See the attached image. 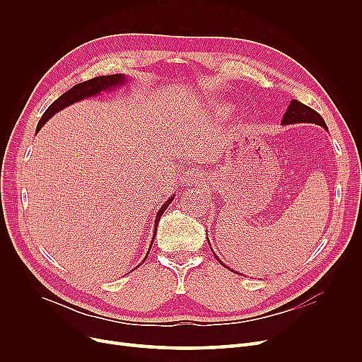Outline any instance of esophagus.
Returning <instances> with one entry per match:
<instances>
[{
	"mask_svg": "<svg viewBox=\"0 0 362 362\" xmlns=\"http://www.w3.org/2000/svg\"><path fill=\"white\" fill-rule=\"evenodd\" d=\"M199 179H201L199 171L189 170V171H186V173L180 177V185H182V186H192V185H195Z\"/></svg>",
	"mask_w": 362,
	"mask_h": 362,
	"instance_id": "esophagus-1",
	"label": "esophagus"
}]
</instances>
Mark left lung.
<instances>
[{"label": "left lung", "instance_id": "obj_1", "mask_svg": "<svg viewBox=\"0 0 362 362\" xmlns=\"http://www.w3.org/2000/svg\"><path fill=\"white\" fill-rule=\"evenodd\" d=\"M298 123H313V124H318L321 127L327 129V124H326L325 119H322L315 110L307 107L305 104H302L296 100H292L286 112H284V116L281 119V126L298 124ZM206 240H208V238H206ZM208 243H210V240H208ZM210 248H211V243H210ZM213 254L216 255V252H213ZM216 258H217V261H220L224 265V267H227V265L217 255H216ZM227 269H229V267H227Z\"/></svg>", "mask_w": 362, "mask_h": 362}]
</instances>
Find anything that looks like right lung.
<instances>
[{"label":"right lung","mask_w":362,"mask_h":362,"mask_svg":"<svg viewBox=\"0 0 362 362\" xmlns=\"http://www.w3.org/2000/svg\"><path fill=\"white\" fill-rule=\"evenodd\" d=\"M129 82V78L126 74H122V73H117V74H108V76H98V78H93V79H89L86 82H82V83H78L74 85L73 88H70L67 92H64L62 97L57 98L48 108L47 111L44 112V116L41 117L40 123H37L36 126V132L41 130V127L54 116L55 112H59L62 110H64L66 107L74 104V103H79L82 100H86V98H90V97H97V95H100L101 92H111L114 89L117 88H122L124 86L126 83ZM175 199V195H171L158 210L157 216H156V220H154V235H152V240H151V245L149 248L152 246V243H154V239H156V233H157V227H158V221L161 218V216L164 214V211L167 210V206L171 204V201ZM149 252V251H148ZM148 257V255H146ZM146 257L144 258V261L146 259ZM142 261V262H144ZM141 265V264H139ZM138 265V267H139Z\"/></svg>","instance_id":"1"}]
</instances>
